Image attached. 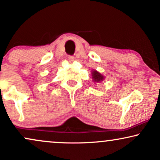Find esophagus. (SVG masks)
Returning a JSON list of instances; mask_svg holds the SVG:
<instances>
[{
  "mask_svg": "<svg viewBox=\"0 0 160 160\" xmlns=\"http://www.w3.org/2000/svg\"><path fill=\"white\" fill-rule=\"evenodd\" d=\"M68 59L70 62H72L74 61V57L73 56H68Z\"/></svg>",
  "mask_w": 160,
  "mask_h": 160,
  "instance_id": "esophagus-1",
  "label": "esophagus"
}]
</instances>
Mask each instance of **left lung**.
I'll return each instance as SVG.
<instances>
[{"mask_svg":"<svg viewBox=\"0 0 160 160\" xmlns=\"http://www.w3.org/2000/svg\"><path fill=\"white\" fill-rule=\"evenodd\" d=\"M91 76L92 82L95 83H100L102 81L104 80V76H103L101 72H99L96 70H91Z\"/></svg>","mask_w":160,"mask_h":160,"instance_id":"left-lung-1","label":"left lung"}]
</instances>
